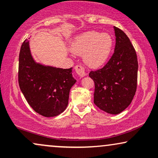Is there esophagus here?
<instances>
[{"mask_svg":"<svg viewBox=\"0 0 158 158\" xmlns=\"http://www.w3.org/2000/svg\"><path fill=\"white\" fill-rule=\"evenodd\" d=\"M75 70H76V73H77L80 77H83L86 75V73H85L84 68L81 67V65H77V66L75 67Z\"/></svg>","mask_w":158,"mask_h":158,"instance_id":"1","label":"esophagus"}]
</instances>
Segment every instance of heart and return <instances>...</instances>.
<instances>
[{
    "instance_id": "b5f03b06",
    "label": "heart",
    "mask_w": 158,
    "mask_h": 158,
    "mask_svg": "<svg viewBox=\"0 0 158 158\" xmlns=\"http://www.w3.org/2000/svg\"><path fill=\"white\" fill-rule=\"evenodd\" d=\"M114 48V39L110 34L88 31L76 36L72 41L74 53L83 54L85 64L90 68L102 66L109 59Z\"/></svg>"
}]
</instances>
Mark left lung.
I'll return each instance as SVG.
<instances>
[{"instance_id":"left-lung-1","label":"left lung","mask_w":158,"mask_h":158,"mask_svg":"<svg viewBox=\"0 0 158 158\" xmlns=\"http://www.w3.org/2000/svg\"><path fill=\"white\" fill-rule=\"evenodd\" d=\"M114 54L102 68L90 71L95 85L94 104L110 114H118L131 104L137 90L138 62L136 51L126 34L114 27Z\"/></svg>"}]
</instances>
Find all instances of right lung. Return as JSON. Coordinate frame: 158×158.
Here are the masks:
<instances>
[{
  "label": "right lung",
  "mask_w": 158,
  "mask_h": 158,
  "mask_svg": "<svg viewBox=\"0 0 158 158\" xmlns=\"http://www.w3.org/2000/svg\"><path fill=\"white\" fill-rule=\"evenodd\" d=\"M76 80L72 68L63 69L35 62L28 40L19 53V84L27 102L38 114L46 117L62 113L68 105L69 94Z\"/></svg>",
  "instance_id": "right-lung-1"
}]
</instances>
